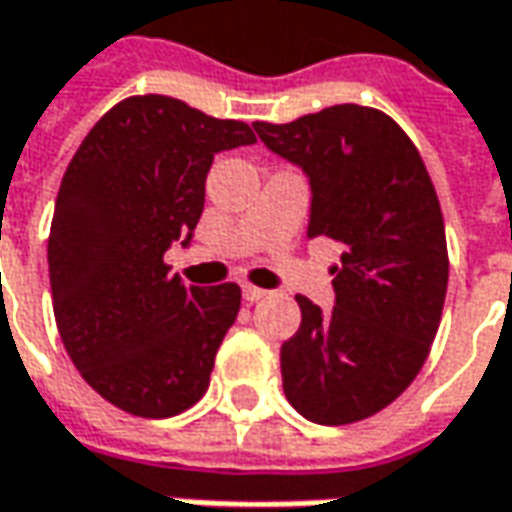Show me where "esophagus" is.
<instances>
[{
  "instance_id": "34e87169",
  "label": "esophagus",
  "mask_w": 512,
  "mask_h": 512,
  "mask_svg": "<svg viewBox=\"0 0 512 512\" xmlns=\"http://www.w3.org/2000/svg\"><path fill=\"white\" fill-rule=\"evenodd\" d=\"M242 296H245V301H259V298L267 296V290L256 287V284H242Z\"/></svg>"
}]
</instances>
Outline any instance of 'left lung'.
<instances>
[{
    "label": "left lung",
    "mask_w": 512,
    "mask_h": 512,
    "mask_svg": "<svg viewBox=\"0 0 512 512\" xmlns=\"http://www.w3.org/2000/svg\"><path fill=\"white\" fill-rule=\"evenodd\" d=\"M253 129L310 177L307 239L344 245L332 312L296 296L301 327L281 344L284 394L310 423H358L406 392L440 329L448 245L437 191L411 137L372 106Z\"/></svg>",
    "instance_id": "left-lung-1"
}]
</instances>
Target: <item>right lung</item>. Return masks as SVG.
<instances>
[{
    "instance_id": "right-lung-1",
    "label": "right lung",
    "mask_w": 512,
    "mask_h": 512,
    "mask_svg": "<svg viewBox=\"0 0 512 512\" xmlns=\"http://www.w3.org/2000/svg\"><path fill=\"white\" fill-rule=\"evenodd\" d=\"M248 143L242 120L132 95L64 171L47 239L58 335L81 377L126 414L174 417L211 383L242 290L183 284L163 256L197 228L214 154Z\"/></svg>"
}]
</instances>
